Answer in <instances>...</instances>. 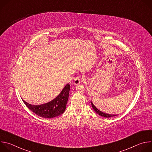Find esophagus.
Listing matches in <instances>:
<instances>
[{"mask_svg":"<svg viewBox=\"0 0 152 152\" xmlns=\"http://www.w3.org/2000/svg\"><path fill=\"white\" fill-rule=\"evenodd\" d=\"M80 81H81V77L80 76H77V77H76L75 78V80H74V84L77 85L78 84H79L80 83Z\"/></svg>","mask_w":152,"mask_h":152,"instance_id":"obj_1","label":"esophagus"}]
</instances>
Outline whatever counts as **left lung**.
<instances>
[{"mask_svg":"<svg viewBox=\"0 0 152 152\" xmlns=\"http://www.w3.org/2000/svg\"><path fill=\"white\" fill-rule=\"evenodd\" d=\"M91 106L93 108L94 111L99 115H100V116L102 117H106V118H110V117H114V116H116L117 115H113V114H106V113H104L100 111H99L97 108L93 104V103H92V102L91 101Z\"/></svg>","mask_w":152,"mask_h":152,"instance_id":"left-lung-1","label":"left lung"}]
</instances>
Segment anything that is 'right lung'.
Returning <instances> with one entry per match:
<instances>
[{
    "mask_svg": "<svg viewBox=\"0 0 152 152\" xmlns=\"http://www.w3.org/2000/svg\"><path fill=\"white\" fill-rule=\"evenodd\" d=\"M70 90V85L67 83L56 98L45 104L33 105L23 100V102L31 111L38 116L48 118H54L63 114L66 110Z\"/></svg>",
    "mask_w": 152,
    "mask_h": 152,
    "instance_id": "right-lung-1",
    "label": "right lung"
}]
</instances>
